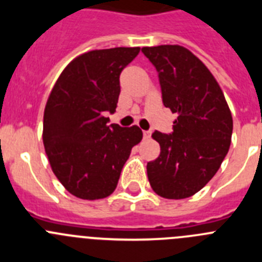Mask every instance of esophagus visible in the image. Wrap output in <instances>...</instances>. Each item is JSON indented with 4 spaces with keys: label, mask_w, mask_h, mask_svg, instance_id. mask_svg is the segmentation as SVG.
Masks as SVG:
<instances>
[{
    "label": "esophagus",
    "mask_w": 262,
    "mask_h": 262,
    "mask_svg": "<svg viewBox=\"0 0 262 262\" xmlns=\"http://www.w3.org/2000/svg\"><path fill=\"white\" fill-rule=\"evenodd\" d=\"M151 135H152L151 131H143V138L144 139H149L151 138Z\"/></svg>",
    "instance_id": "obj_1"
}]
</instances>
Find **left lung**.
Returning <instances> with one entry per match:
<instances>
[{
  "mask_svg": "<svg viewBox=\"0 0 262 262\" xmlns=\"http://www.w3.org/2000/svg\"><path fill=\"white\" fill-rule=\"evenodd\" d=\"M159 75L163 103L177 114L173 133L155 131L160 156L147 164L156 194L184 200L200 191L230 149L232 115L207 67L181 46L142 48Z\"/></svg>",
  "mask_w": 262,
  "mask_h": 262,
  "instance_id": "obj_1",
  "label": "left lung"
}]
</instances>
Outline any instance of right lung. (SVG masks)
Masks as SVG:
<instances>
[{
    "mask_svg": "<svg viewBox=\"0 0 262 262\" xmlns=\"http://www.w3.org/2000/svg\"><path fill=\"white\" fill-rule=\"evenodd\" d=\"M139 47L96 50L76 57L53 86L43 119V143L61 185L81 200H101L115 190L134 145L138 126L108 124L117 108L119 76Z\"/></svg>",
    "mask_w": 262,
    "mask_h": 262,
    "instance_id": "add662e5",
    "label": "right lung"
}]
</instances>
